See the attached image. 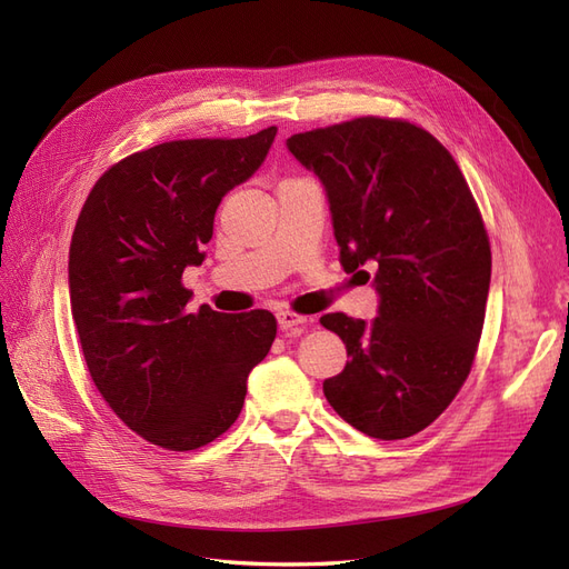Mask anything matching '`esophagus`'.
<instances>
[{"label": "esophagus", "mask_w": 569, "mask_h": 569, "mask_svg": "<svg viewBox=\"0 0 569 569\" xmlns=\"http://www.w3.org/2000/svg\"><path fill=\"white\" fill-rule=\"evenodd\" d=\"M303 322H306V318L299 316V313H291V311H280L278 313V325H280L282 332H297Z\"/></svg>", "instance_id": "1"}]
</instances>
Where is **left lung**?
<instances>
[{
  "mask_svg": "<svg viewBox=\"0 0 569 569\" xmlns=\"http://www.w3.org/2000/svg\"><path fill=\"white\" fill-rule=\"evenodd\" d=\"M287 149L313 170L330 201L339 263L375 268L377 318L327 313L347 343V368L322 382L358 432H422L468 380L485 325L491 249L458 163L427 130L396 118L291 134Z\"/></svg>",
  "mask_w": 569,
  "mask_h": 569,
  "instance_id": "1",
  "label": "left lung"
}]
</instances>
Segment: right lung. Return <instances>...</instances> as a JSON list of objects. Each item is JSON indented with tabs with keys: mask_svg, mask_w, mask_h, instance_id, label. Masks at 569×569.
Instances as JSON below:
<instances>
[{
	"mask_svg": "<svg viewBox=\"0 0 569 569\" xmlns=\"http://www.w3.org/2000/svg\"><path fill=\"white\" fill-rule=\"evenodd\" d=\"M278 128L239 140L163 142L97 180L68 251L84 363L116 416L168 451H194L239 418L249 372L268 356V311L189 313L222 197L268 157Z\"/></svg>",
	"mask_w": 569,
	"mask_h": 569,
	"instance_id": "add662e5",
	"label": "right lung"
}]
</instances>
